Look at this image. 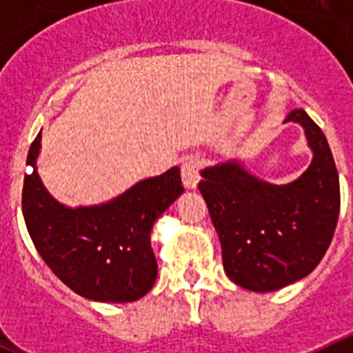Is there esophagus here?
<instances>
[{
  "label": "esophagus",
  "instance_id": "obj_1",
  "mask_svg": "<svg viewBox=\"0 0 353 353\" xmlns=\"http://www.w3.org/2000/svg\"><path fill=\"white\" fill-rule=\"evenodd\" d=\"M201 164H203V161H201L199 155H189V157L182 162L180 174H182V182L187 189H194L196 183H198Z\"/></svg>",
  "mask_w": 353,
  "mask_h": 353
}]
</instances>
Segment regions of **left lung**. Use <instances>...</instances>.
Here are the masks:
<instances>
[{"label": "left lung", "mask_w": 353, "mask_h": 353, "mask_svg": "<svg viewBox=\"0 0 353 353\" xmlns=\"http://www.w3.org/2000/svg\"><path fill=\"white\" fill-rule=\"evenodd\" d=\"M285 121L301 123L313 150L301 179L272 185L226 162L201 171L198 183L228 277L252 292H274L313 272L338 224L339 176L322 129L304 109Z\"/></svg>", "instance_id": "8db88e82"}]
</instances>
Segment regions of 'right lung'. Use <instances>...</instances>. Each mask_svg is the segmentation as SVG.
<instances>
[{"label":"right lung","instance_id":"1","mask_svg":"<svg viewBox=\"0 0 353 353\" xmlns=\"http://www.w3.org/2000/svg\"><path fill=\"white\" fill-rule=\"evenodd\" d=\"M42 134L31 143L23 215L42 260L81 297L132 302L150 292L157 260L150 245L155 219L183 192L179 168L146 179L97 207L67 208L49 196L35 170Z\"/></svg>","mask_w":353,"mask_h":353}]
</instances>
